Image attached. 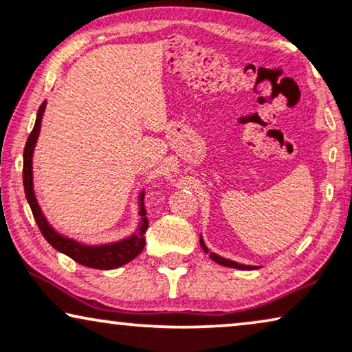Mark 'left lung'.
I'll list each match as a JSON object with an SVG mask.
<instances>
[{"label": "left lung", "instance_id": "obj_1", "mask_svg": "<svg viewBox=\"0 0 352 352\" xmlns=\"http://www.w3.org/2000/svg\"><path fill=\"white\" fill-rule=\"evenodd\" d=\"M200 245H201V248H204V252H205L206 254H210V258L213 259L214 263L223 264V266L235 267V269H245V271H248V269H254V267H256V266H245V264H239V263H235V261H230V259H226V258H223V256H218V254H216V253H211L210 250L206 248V245H205L204 240H201V237H200Z\"/></svg>", "mask_w": 352, "mask_h": 352}]
</instances>
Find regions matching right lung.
Returning a JSON list of instances; mask_svg holds the SVG:
<instances>
[{
	"mask_svg": "<svg viewBox=\"0 0 352 352\" xmlns=\"http://www.w3.org/2000/svg\"><path fill=\"white\" fill-rule=\"evenodd\" d=\"M46 109V100L40 105L36 113V122L33 126L30 136L27 139L25 148H23V189H25V197L28 205H30L33 218H35L38 228H40L43 237L50 242L51 247H54L57 252L67 254L74 261L78 264H83L86 267H94V269H115L123 266L138 256L146 247V230L148 228V221L146 218V208H144V194H141L139 199V214L144 216L142 223L139 226L138 232L133 234L131 237L120 240L115 243L107 245H83L75 240L67 239L64 235L57 234L54 229L51 228L47 223L45 214L41 213L40 205H38L35 192H33V173H32V157H33V148H35L38 134H40L41 128V118Z\"/></svg>",
	"mask_w": 352,
	"mask_h": 352,
	"instance_id": "obj_1",
	"label": "right lung"
}]
</instances>
